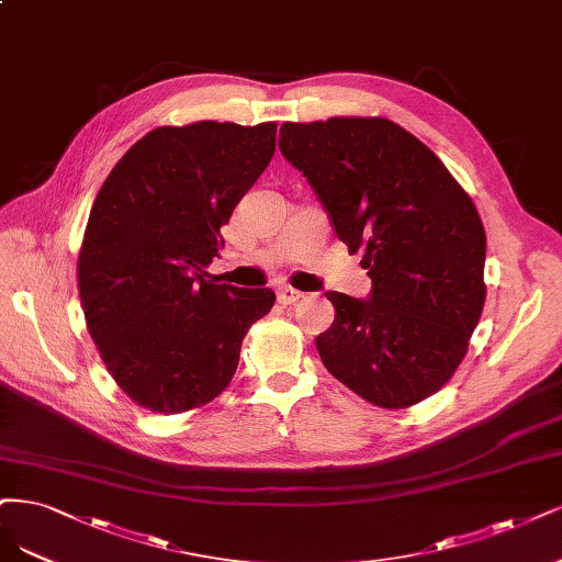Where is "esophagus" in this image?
<instances>
[{"instance_id": "1", "label": "esophagus", "mask_w": 562, "mask_h": 562, "mask_svg": "<svg viewBox=\"0 0 562 562\" xmlns=\"http://www.w3.org/2000/svg\"><path fill=\"white\" fill-rule=\"evenodd\" d=\"M302 297H304L302 290H295V288H290V285H281V288L277 290L279 304H295V302H300Z\"/></svg>"}]
</instances>
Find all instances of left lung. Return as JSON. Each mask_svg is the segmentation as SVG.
I'll return each mask as SVG.
<instances>
[{"label":"left lung","instance_id":"left-lung-1","mask_svg":"<svg viewBox=\"0 0 562 562\" xmlns=\"http://www.w3.org/2000/svg\"><path fill=\"white\" fill-rule=\"evenodd\" d=\"M283 158L302 171L351 254L364 250L367 300L327 290L335 321L323 364L383 409L437 393L479 323L486 232L435 153L389 119L283 123Z\"/></svg>","mask_w":562,"mask_h":562}]
</instances>
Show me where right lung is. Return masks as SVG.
<instances>
[{
    "label": "right lung",
    "instance_id": "add662e5",
    "mask_svg": "<svg viewBox=\"0 0 562 562\" xmlns=\"http://www.w3.org/2000/svg\"><path fill=\"white\" fill-rule=\"evenodd\" d=\"M277 123L202 121L148 132L97 192L79 254L90 337L115 383L160 414L221 395L269 288L206 279L221 227L267 169Z\"/></svg>",
    "mask_w": 562,
    "mask_h": 562
}]
</instances>
